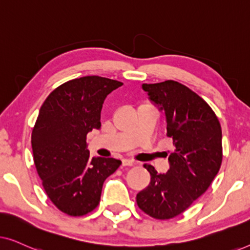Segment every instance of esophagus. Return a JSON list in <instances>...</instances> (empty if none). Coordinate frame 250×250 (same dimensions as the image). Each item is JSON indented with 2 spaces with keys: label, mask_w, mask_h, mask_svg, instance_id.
<instances>
[{
  "label": "esophagus",
  "mask_w": 250,
  "mask_h": 250,
  "mask_svg": "<svg viewBox=\"0 0 250 250\" xmlns=\"http://www.w3.org/2000/svg\"><path fill=\"white\" fill-rule=\"evenodd\" d=\"M123 166H133L134 165V162L132 159H123L122 160Z\"/></svg>",
  "instance_id": "esophagus-1"
}]
</instances>
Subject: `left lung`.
Listing matches in <instances>:
<instances>
[{"mask_svg":"<svg viewBox=\"0 0 250 250\" xmlns=\"http://www.w3.org/2000/svg\"><path fill=\"white\" fill-rule=\"evenodd\" d=\"M149 101L165 112L167 136L175 150L169 169L151 175L149 186L136 194L138 206L157 220L183 213L208 189L222 164V128L211 108L189 87L174 81L142 84Z\"/></svg>","mask_w":250,"mask_h":250,"instance_id":"8db88e82","label":"left lung"}]
</instances>
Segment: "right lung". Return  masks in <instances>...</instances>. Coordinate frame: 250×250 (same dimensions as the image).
<instances>
[{"label": "right lung", "mask_w": 250, "mask_h": 250, "mask_svg": "<svg viewBox=\"0 0 250 250\" xmlns=\"http://www.w3.org/2000/svg\"><path fill=\"white\" fill-rule=\"evenodd\" d=\"M118 81L85 76L51 92L32 132L37 173L50 200L70 216L90 213L99 205L104 180L121 166L115 158L90 157L86 135L101 127L102 104Z\"/></svg>", "instance_id": "obj_1"}]
</instances>
